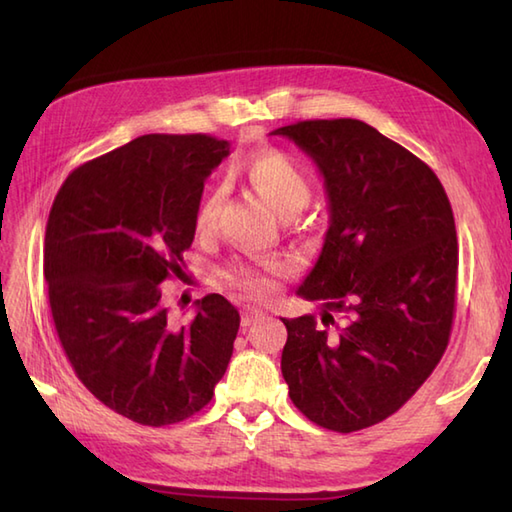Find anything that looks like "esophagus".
<instances>
[{
    "mask_svg": "<svg viewBox=\"0 0 512 512\" xmlns=\"http://www.w3.org/2000/svg\"><path fill=\"white\" fill-rule=\"evenodd\" d=\"M264 317V312L259 310V308H244V312H242V325L244 328H248L250 323H255V321H259Z\"/></svg>",
    "mask_w": 512,
    "mask_h": 512,
    "instance_id": "34e87169",
    "label": "esophagus"
}]
</instances>
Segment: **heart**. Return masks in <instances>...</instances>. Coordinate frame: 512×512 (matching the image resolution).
<instances>
[{
  "label": "heart",
  "instance_id": "b5f03b06",
  "mask_svg": "<svg viewBox=\"0 0 512 512\" xmlns=\"http://www.w3.org/2000/svg\"><path fill=\"white\" fill-rule=\"evenodd\" d=\"M246 176L253 182V187L275 206L281 215L297 213L310 202V180L301 171L295 160L281 154V151H262L255 158L246 162ZM224 202V191L213 189L202 200L195 226L200 233H211L220 215ZM286 270V262L277 257L257 259L250 264H237L228 270L226 277L239 290H244L250 297H266L275 288V277Z\"/></svg>",
  "mask_w": 512,
  "mask_h": 512
}]
</instances>
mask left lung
<instances>
[{
  "label": "left lung",
  "mask_w": 512,
  "mask_h": 512,
  "mask_svg": "<svg viewBox=\"0 0 512 512\" xmlns=\"http://www.w3.org/2000/svg\"><path fill=\"white\" fill-rule=\"evenodd\" d=\"M273 134L312 158L330 206L321 253L297 288L323 301L321 319H281V374L319 427H372L416 394L447 350L458 286L449 198L420 158L356 118Z\"/></svg>",
  "instance_id": "obj_1"
}]
</instances>
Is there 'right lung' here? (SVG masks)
Returning <instances> with one entry per match:
<instances>
[{
	"instance_id": "right-lung-1",
	"label": "right lung",
	"mask_w": 512,
	"mask_h": 512,
	"mask_svg": "<svg viewBox=\"0 0 512 512\" xmlns=\"http://www.w3.org/2000/svg\"><path fill=\"white\" fill-rule=\"evenodd\" d=\"M231 154L204 134H147L85 162L52 202L43 273L63 352L105 407L147 427L213 398L239 330L222 295L171 328L162 284L182 275L204 180Z\"/></svg>"
}]
</instances>
